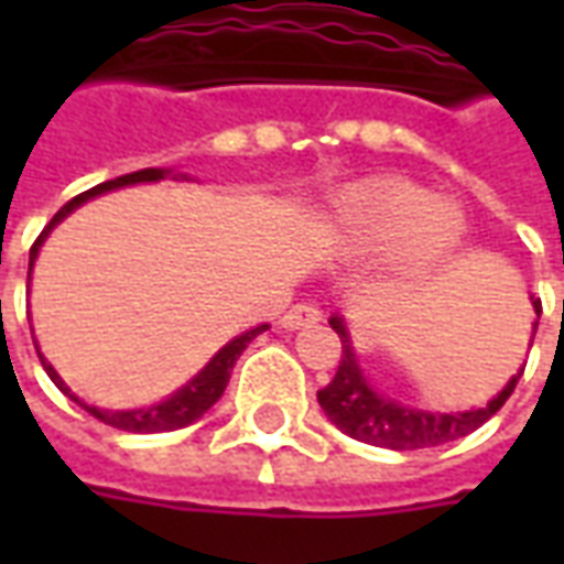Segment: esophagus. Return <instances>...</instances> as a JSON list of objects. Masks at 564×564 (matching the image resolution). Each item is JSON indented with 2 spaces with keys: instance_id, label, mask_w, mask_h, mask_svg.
<instances>
[{
  "instance_id": "obj_1",
  "label": "esophagus",
  "mask_w": 564,
  "mask_h": 564,
  "mask_svg": "<svg viewBox=\"0 0 564 564\" xmlns=\"http://www.w3.org/2000/svg\"><path fill=\"white\" fill-rule=\"evenodd\" d=\"M323 314H319L314 305H295L293 311H286L281 317L283 329H302V326H311V323H319Z\"/></svg>"
}]
</instances>
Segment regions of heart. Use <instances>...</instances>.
<instances>
[{"mask_svg":"<svg viewBox=\"0 0 564 564\" xmlns=\"http://www.w3.org/2000/svg\"><path fill=\"white\" fill-rule=\"evenodd\" d=\"M323 232L344 253H387L402 278H423L459 250L465 217L453 202L408 181L371 177L332 198Z\"/></svg>","mask_w":564,"mask_h":564,"instance_id":"1","label":"heart"}]
</instances>
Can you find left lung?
Returning a JSON list of instances; mask_svg holds the SVG:
<instances>
[{
	"label": "left lung",
	"instance_id": "obj_1",
	"mask_svg": "<svg viewBox=\"0 0 564 564\" xmlns=\"http://www.w3.org/2000/svg\"><path fill=\"white\" fill-rule=\"evenodd\" d=\"M532 307L534 314L541 317V299H532ZM329 326L341 338V362H338V371H335L329 387H323L317 392V402L332 423L341 429L344 435L356 437V441H366V444H375V447L423 449L471 435L474 429H480L501 404L508 402L510 392H513V387H517V380L522 375L520 368L505 383V390L492 395L484 408L447 411V414H441V411H423V408H411V404L399 402V399H390V395H383V392L371 387L366 371L359 368L354 338H350V329H347L341 314H335L329 319ZM532 329L538 332V323H534Z\"/></svg>",
	"mask_w": 564,
	"mask_h": 564
}]
</instances>
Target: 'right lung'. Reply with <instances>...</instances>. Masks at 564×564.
I'll return each instance as SVG.
<instances>
[{"mask_svg": "<svg viewBox=\"0 0 564 564\" xmlns=\"http://www.w3.org/2000/svg\"><path fill=\"white\" fill-rule=\"evenodd\" d=\"M181 177V181H189V174L177 172L174 174L172 169H141V172L123 174V177H115V181H105V184L93 186L87 193H80L72 202H66L63 208L56 210L54 220L44 226V232L35 238V245L30 250V274L32 265H35V259H39V250L47 241V235L54 229L56 223H63L75 208H80L84 202H90V198L102 196L108 189H120V186H132V184H153V181H162V177ZM269 329V323H262V326H253V329L241 332V335H235L232 341L223 344L217 354L210 356V362L202 371H198L196 378L186 380L184 387L177 392H172L169 399H162L156 404H148V408H132V411H108V408H96V404H87L84 399H78L75 392L68 390L66 380L56 375V368L44 359L42 354V366L47 371V378L54 380L59 392H66L72 402H78L87 414H93L96 420H102L105 425H115V429H123V432H139V435H150V432H174V429H184V425L196 423L198 416L205 414L208 408L217 404V399L226 390V383H229V375H232L235 362H238V356L245 354L247 344L253 341L257 335ZM35 350H39V344H35Z\"/></svg>", "mask_w": 564, "mask_h": 564, "instance_id": "add662e5", "label": "right lung"}]
</instances>
